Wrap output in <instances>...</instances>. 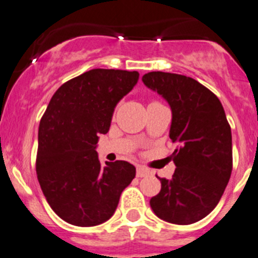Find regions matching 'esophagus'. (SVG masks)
<instances>
[{"label":"esophagus","instance_id":"obj_1","mask_svg":"<svg viewBox=\"0 0 258 258\" xmlns=\"http://www.w3.org/2000/svg\"><path fill=\"white\" fill-rule=\"evenodd\" d=\"M150 174H151V171H150V170L147 169V167H145V166H137V171H136L137 177L149 176Z\"/></svg>","mask_w":258,"mask_h":258}]
</instances>
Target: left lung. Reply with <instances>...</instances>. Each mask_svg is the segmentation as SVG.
Instances as JSON below:
<instances>
[{"label": "left lung", "instance_id": "1", "mask_svg": "<svg viewBox=\"0 0 258 258\" xmlns=\"http://www.w3.org/2000/svg\"><path fill=\"white\" fill-rule=\"evenodd\" d=\"M142 82L170 104V139L176 144L174 175L159 177L161 190L150 206L162 221L196 223L216 208L231 177L232 134L223 106L190 77L150 72Z\"/></svg>", "mask_w": 258, "mask_h": 258}]
</instances>
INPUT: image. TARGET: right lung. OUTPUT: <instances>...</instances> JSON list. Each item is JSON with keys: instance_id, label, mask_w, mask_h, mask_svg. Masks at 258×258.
I'll list each match as a JSON object with an SVG mask.
<instances>
[{"instance_id": "add662e5", "label": "right lung", "mask_w": 258, "mask_h": 258, "mask_svg": "<svg viewBox=\"0 0 258 258\" xmlns=\"http://www.w3.org/2000/svg\"><path fill=\"white\" fill-rule=\"evenodd\" d=\"M137 72L92 69L62 84L39 126L36 174L52 211L73 226L93 227L113 216L136 167L106 161L96 151L114 107L139 81Z\"/></svg>"}]
</instances>
